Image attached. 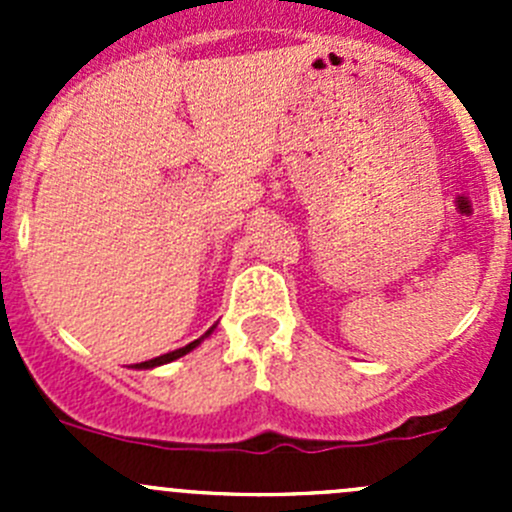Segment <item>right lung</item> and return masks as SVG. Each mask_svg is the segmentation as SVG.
<instances>
[{"instance_id": "obj_1", "label": "right lung", "mask_w": 512, "mask_h": 512, "mask_svg": "<svg viewBox=\"0 0 512 512\" xmlns=\"http://www.w3.org/2000/svg\"><path fill=\"white\" fill-rule=\"evenodd\" d=\"M210 332H213V329H210ZM210 332H208V334H210ZM208 334H205V337H208ZM200 342H203V339H195V342H190L188 347H183V349H175V352H168V354H163V356H156V359H151V361H141V364H136V369H153V366L168 364V361H173V359H180V356H183V354H188L190 349H195V347H198Z\"/></svg>"}]
</instances>
